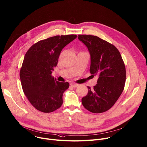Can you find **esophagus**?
Segmentation results:
<instances>
[{"mask_svg": "<svg viewBox=\"0 0 147 147\" xmlns=\"http://www.w3.org/2000/svg\"><path fill=\"white\" fill-rule=\"evenodd\" d=\"M70 86H71V87H73L76 88V87H77L79 86V84H76V83H71V84H70Z\"/></svg>", "mask_w": 147, "mask_h": 147, "instance_id": "esophagus-1", "label": "esophagus"}]
</instances>
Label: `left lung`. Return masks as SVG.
<instances>
[{
    "label": "left lung",
    "mask_w": 147,
    "mask_h": 147,
    "mask_svg": "<svg viewBox=\"0 0 147 147\" xmlns=\"http://www.w3.org/2000/svg\"><path fill=\"white\" fill-rule=\"evenodd\" d=\"M78 39L87 48L90 55V72L97 75V84L82 99L89 111L99 113L111 109L122 94L126 80V70L121 55L113 45L98 36L79 35Z\"/></svg>",
    "instance_id": "left-lung-1"
}]
</instances>
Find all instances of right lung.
Returning a JSON list of instances; mask_svg holds the SVG:
<instances>
[{"mask_svg":"<svg viewBox=\"0 0 147 147\" xmlns=\"http://www.w3.org/2000/svg\"><path fill=\"white\" fill-rule=\"evenodd\" d=\"M77 38L76 35H57L34 44L25 55L20 79L24 94L35 108L52 112L63 104V94L69 87L52 77L61 51Z\"/></svg>","mask_w":147,"mask_h":147,"instance_id":"add662e5","label":"right lung"}]
</instances>
